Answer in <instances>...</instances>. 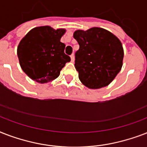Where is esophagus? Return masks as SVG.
I'll return each mask as SVG.
<instances>
[{"instance_id": "esophagus-1", "label": "esophagus", "mask_w": 147, "mask_h": 147, "mask_svg": "<svg viewBox=\"0 0 147 147\" xmlns=\"http://www.w3.org/2000/svg\"><path fill=\"white\" fill-rule=\"evenodd\" d=\"M70 57H71V62H74V61H75V55H74V54H71V55H70Z\"/></svg>"}]
</instances>
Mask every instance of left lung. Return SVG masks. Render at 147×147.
Segmentation results:
<instances>
[{"label": "left lung", "mask_w": 147, "mask_h": 147, "mask_svg": "<svg viewBox=\"0 0 147 147\" xmlns=\"http://www.w3.org/2000/svg\"><path fill=\"white\" fill-rule=\"evenodd\" d=\"M73 36L79 45L75 67L81 82L92 89L109 85L123 65V49L120 40L100 27L78 30Z\"/></svg>", "instance_id": "8db88e82"}]
</instances>
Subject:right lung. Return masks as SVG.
Masks as SVG:
<instances>
[{
  "label": "right lung",
  "mask_w": 147,
  "mask_h": 147,
  "mask_svg": "<svg viewBox=\"0 0 147 147\" xmlns=\"http://www.w3.org/2000/svg\"><path fill=\"white\" fill-rule=\"evenodd\" d=\"M65 29L54 30L49 26L32 29L20 42L17 56L23 71L39 83L52 82L70 57L65 54V45L60 42Z\"/></svg>",
  "instance_id": "add662e5"
}]
</instances>
